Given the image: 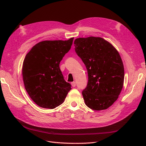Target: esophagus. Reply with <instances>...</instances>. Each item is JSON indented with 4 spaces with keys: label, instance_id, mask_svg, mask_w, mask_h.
Here are the masks:
<instances>
[{
    "label": "esophagus",
    "instance_id": "esophagus-1",
    "mask_svg": "<svg viewBox=\"0 0 146 146\" xmlns=\"http://www.w3.org/2000/svg\"><path fill=\"white\" fill-rule=\"evenodd\" d=\"M71 85H72V87H75V86H76V83L75 82H72V83H71Z\"/></svg>",
    "mask_w": 146,
    "mask_h": 146
}]
</instances>
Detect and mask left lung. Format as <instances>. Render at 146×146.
<instances>
[{
  "label": "left lung",
  "mask_w": 146,
  "mask_h": 146,
  "mask_svg": "<svg viewBox=\"0 0 146 146\" xmlns=\"http://www.w3.org/2000/svg\"><path fill=\"white\" fill-rule=\"evenodd\" d=\"M74 46L88 72V84L82 91L85 104L93 110L107 109L123 87L124 68L120 55L111 44L99 37L77 38Z\"/></svg>",
  "instance_id": "1"
}]
</instances>
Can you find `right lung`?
Wrapping results in <instances>:
<instances>
[{
  "label": "right lung",
  "mask_w": 146,
  "mask_h": 146,
  "mask_svg": "<svg viewBox=\"0 0 146 146\" xmlns=\"http://www.w3.org/2000/svg\"><path fill=\"white\" fill-rule=\"evenodd\" d=\"M73 39L39 42L26 55L23 66L25 88L39 107L56 108L71 90V85L64 80L60 63L70 49Z\"/></svg>",
  "instance_id": "obj_1"
}]
</instances>
